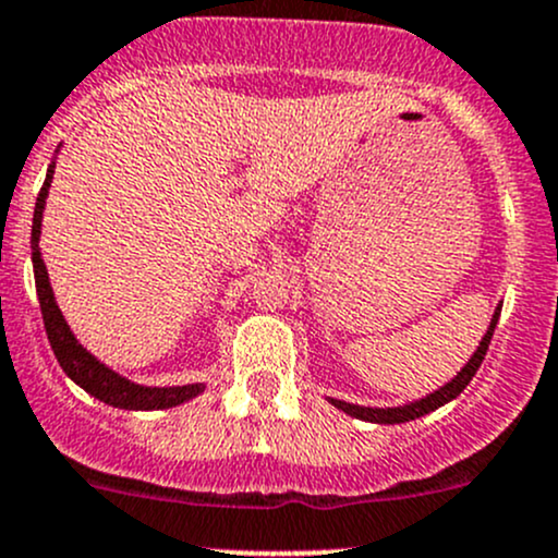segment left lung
Returning <instances> with one entry per match:
<instances>
[{
  "instance_id": "1",
  "label": "left lung",
  "mask_w": 558,
  "mask_h": 558,
  "mask_svg": "<svg viewBox=\"0 0 558 558\" xmlns=\"http://www.w3.org/2000/svg\"><path fill=\"white\" fill-rule=\"evenodd\" d=\"M499 311H502V307H497V313H494L492 326H488L486 337H483V342H481V345H477L475 356H472L470 362H466V367L461 369L459 375H456L451 384L442 386L440 391L429 393V397L418 399V402H413V404H404V408H386V410L384 408H359V404L340 402V399H331V404H337V408H340V410H345V413L353 415V418L375 421V424H404V421L421 418V415L432 413V410H437V408H440V404L451 402V399L459 397V393L466 388V384H470V380L475 378L477 367H481V364H483V356H486V351H488V342H492L494 326H497V320H499Z\"/></svg>"
}]
</instances>
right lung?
<instances>
[{"mask_svg": "<svg viewBox=\"0 0 558 558\" xmlns=\"http://www.w3.org/2000/svg\"><path fill=\"white\" fill-rule=\"evenodd\" d=\"M50 178H53V167L45 174V183L37 194L35 205V221H32V264H35V283H37V300L39 311H43V324L45 335H48L50 348H53L56 359H59L61 369L75 380L77 386L86 388L92 397H97L99 402L112 404V408L123 410H161L172 408V404L185 402V399L196 397L202 391L199 384L194 386H172V388H148V386H134L126 378L116 375L112 369H107L105 364H99L81 342L72 337L70 326H66L64 315H61L59 305L53 300V291L48 283V269H45L43 258H39L37 240H39V223H43V210H45V196H48Z\"/></svg>", "mask_w": 558, "mask_h": 558, "instance_id": "right-lung-1", "label": "right lung"}]
</instances>
